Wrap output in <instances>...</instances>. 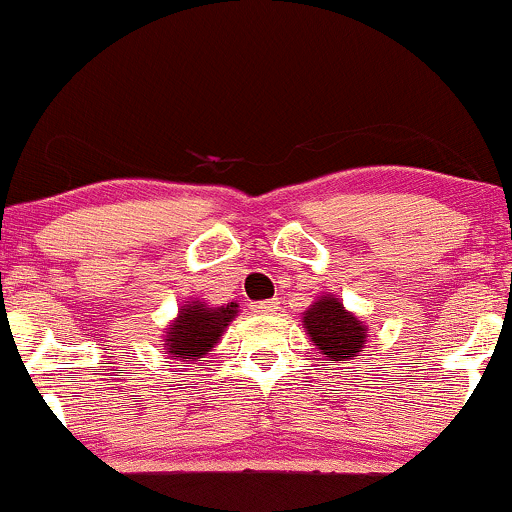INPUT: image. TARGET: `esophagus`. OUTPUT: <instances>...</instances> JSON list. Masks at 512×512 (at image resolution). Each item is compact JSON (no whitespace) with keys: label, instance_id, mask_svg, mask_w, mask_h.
<instances>
[{"label":"esophagus","instance_id":"obj_1","mask_svg":"<svg viewBox=\"0 0 512 512\" xmlns=\"http://www.w3.org/2000/svg\"><path fill=\"white\" fill-rule=\"evenodd\" d=\"M276 308H279V301H260V303H255L252 305V313H257V315H269V313H276Z\"/></svg>","mask_w":512,"mask_h":512}]
</instances>
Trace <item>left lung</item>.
Segmentation results:
<instances>
[{"instance_id": "obj_1", "label": "left lung", "mask_w": 512, "mask_h": 512, "mask_svg": "<svg viewBox=\"0 0 512 512\" xmlns=\"http://www.w3.org/2000/svg\"><path fill=\"white\" fill-rule=\"evenodd\" d=\"M303 330L310 342L330 361H351L366 349L368 325L344 308L334 293H322L303 313Z\"/></svg>"}]
</instances>
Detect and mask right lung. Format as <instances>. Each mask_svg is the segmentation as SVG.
<instances>
[{
    "label": "right lung",
    "instance_id": "add662e5",
    "mask_svg": "<svg viewBox=\"0 0 512 512\" xmlns=\"http://www.w3.org/2000/svg\"><path fill=\"white\" fill-rule=\"evenodd\" d=\"M238 313L236 301L211 305L202 298H187L163 332V349L175 361H199L219 344Z\"/></svg>",
    "mask_w": 512,
    "mask_h": 512
}]
</instances>
